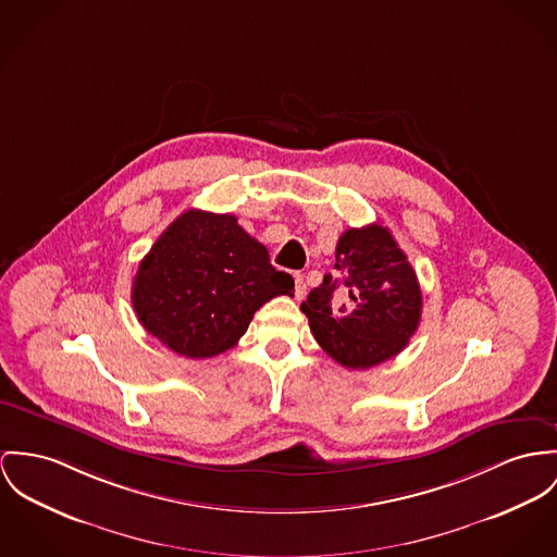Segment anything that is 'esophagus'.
I'll use <instances>...</instances> for the list:
<instances>
[{
    "label": "esophagus",
    "instance_id": "1",
    "mask_svg": "<svg viewBox=\"0 0 557 557\" xmlns=\"http://www.w3.org/2000/svg\"><path fill=\"white\" fill-rule=\"evenodd\" d=\"M305 293H307V286H305L302 275H300V273H295V297H297V299H302V297H305Z\"/></svg>",
    "mask_w": 557,
    "mask_h": 557
}]
</instances>
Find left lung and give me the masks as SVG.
Returning a JSON list of instances; mask_svg holds the SVG:
<instances>
[{"label": "left lung", "mask_w": 557, "mask_h": 557, "mask_svg": "<svg viewBox=\"0 0 557 557\" xmlns=\"http://www.w3.org/2000/svg\"><path fill=\"white\" fill-rule=\"evenodd\" d=\"M335 271L302 300L320 347L347 369L394 358L416 335L422 315L418 275L382 224L347 228Z\"/></svg>", "instance_id": "8db88e82"}]
</instances>
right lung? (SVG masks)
Instances as JSON below:
<instances>
[{
    "label": "right lung",
    "instance_id": "1",
    "mask_svg": "<svg viewBox=\"0 0 557 557\" xmlns=\"http://www.w3.org/2000/svg\"><path fill=\"white\" fill-rule=\"evenodd\" d=\"M280 295H295L293 275L271 264L235 215L188 210L139 262L131 300L141 326L175 354L212 358Z\"/></svg>",
    "mask_w": 557,
    "mask_h": 557
}]
</instances>
